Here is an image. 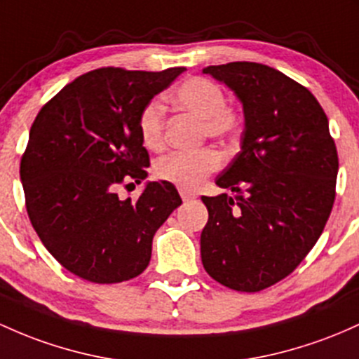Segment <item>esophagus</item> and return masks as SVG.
<instances>
[{"instance_id": "1", "label": "esophagus", "mask_w": 359, "mask_h": 359, "mask_svg": "<svg viewBox=\"0 0 359 359\" xmlns=\"http://www.w3.org/2000/svg\"><path fill=\"white\" fill-rule=\"evenodd\" d=\"M180 198H182L184 201H191L196 198L194 192H189V191H184V189H180Z\"/></svg>"}]
</instances>
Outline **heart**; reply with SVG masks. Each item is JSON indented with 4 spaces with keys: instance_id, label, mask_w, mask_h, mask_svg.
<instances>
[{
    "instance_id": "obj_1",
    "label": "heart",
    "mask_w": 359,
    "mask_h": 359,
    "mask_svg": "<svg viewBox=\"0 0 359 359\" xmlns=\"http://www.w3.org/2000/svg\"><path fill=\"white\" fill-rule=\"evenodd\" d=\"M172 102L184 112L199 117L203 133L216 140H230L237 136L242 116L233 105L224 102V92L216 81L204 76H191L172 93ZM137 129L143 144L149 149L161 147L163 137V107L151 100L141 109ZM222 165L216 149L204 148L194 153H170L156 161L155 175L184 191H196L204 180Z\"/></svg>"
}]
</instances>
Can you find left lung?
Segmentation results:
<instances>
[{
    "label": "left lung",
    "instance_id": "left-lung-1",
    "mask_svg": "<svg viewBox=\"0 0 359 359\" xmlns=\"http://www.w3.org/2000/svg\"><path fill=\"white\" fill-rule=\"evenodd\" d=\"M242 102V147L216 179L233 196H203L206 273L237 291H261L293 273L332 211L337 149L324 109L281 71L259 62L208 66Z\"/></svg>",
    "mask_w": 359,
    "mask_h": 359
}]
</instances>
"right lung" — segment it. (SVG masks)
Wrapping results in <instances>:
<instances>
[{"mask_svg": "<svg viewBox=\"0 0 359 359\" xmlns=\"http://www.w3.org/2000/svg\"><path fill=\"white\" fill-rule=\"evenodd\" d=\"M184 71H90L35 117L20 163L27 212L69 273L110 285L148 267L156 230L182 199L165 180L147 182L137 201L119 199L116 189L148 177L137 117Z\"/></svg>", "mask_w": 359, "mask_h": 359, "instance_id": "1", "label": "right lung"}]
</instances>
